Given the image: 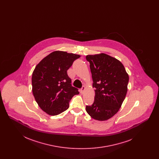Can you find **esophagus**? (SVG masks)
<instances>
[{"mask_svg":"<svg viewBox=\"0 0 159 159\" xmlns=\"http://www.w3.org/2000/svg\"><path fill=\"white\" fill-rule=\"evenodd\" d=\"M85 90V87L83 86L82 87V88L80 89V92L82 93H84V91Z\"/></svg>","mask_w":159,"mask_h":159,"instance_id":"esophagus-1","label":"esophagus"}]
</instances>
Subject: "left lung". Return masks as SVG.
<instances>
[{
  "instance_id": "obj_1",
  "label": "left lung",
  "mask_w": 159,
  "mask_h": 159,
  "mask_svg": "<svg viewBox=\"0 0 159 159\" xmlns=\"http://www.w3.org/2000/svg\"><path fill=\"white\" fill-rule=\"evenodd\" d=\"M86 59L96 89L93 103L86 106V112L95 120H107L117 113L125 98L128 75L120 61L106 53L88 55Z\"/></svg>"
}]
</instances>
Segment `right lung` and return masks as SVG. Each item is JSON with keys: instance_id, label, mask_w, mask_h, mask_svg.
<instances>
[{"instance_id": "1", "label": "right lung", "mask_w": 159, "mask_h": 159, "mask_svg": "<svg viewBox=\"0 0 159 159\" xmlns=\"http://www.w3.org/2000/svg\"><path fill=\"white\" fill-rule=\"evenodd\" d=\"M79 55L54 51L41 61L34 68L31 79L32 91L40 108L51 116L67 110L70 101L79 93L71 86L67 70Z\"/></svg>"}]
</instances>
